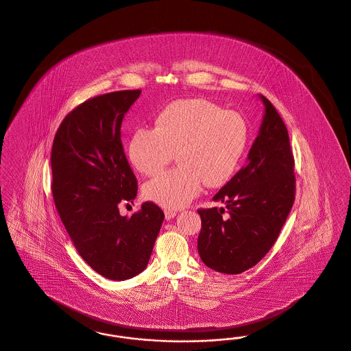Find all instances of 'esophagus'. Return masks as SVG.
<instances>
[{"label": "esophagus", "instance_id": "esophagus-1", "mask_svg": "<svg viewBox=\"0 0 351 351\" xmlns=\"http://www.w3.org/2000/svg\"><path fill=\"white\" fill-rule=\"evenodd\" d=\"M165 217H166L167 220H169V219H173L176 217V213H175V211H172V210H166V211H165Z\"/></svg>", "mask_w": 351, "mask_h": 351}]
</instances>
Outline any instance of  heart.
<instances>
[{"instance_id": "b5f03b06", "label": "heart", "mask_w": 351, "mask_h": 351, "mask_svg": "<svg viewBox=\"0 0 351 351\" xmlns=\"http://www.w3.org/2000/svg\"><path fill=\"white\" fill-rule=\"evenodd\" d=\"M249 141V125L240 112L204 98L169 104L154 128L133 131L127 154L145 176L165 169L173 153L180 167L160 173L144 186L146 199L165 208H182L204 185L218 188L234 175Z\"/></svg>"}]
</instances>
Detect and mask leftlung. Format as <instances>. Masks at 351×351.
<instances>
[{"label":"left lung","mask_w":351,"mask_h":351,"mask_svg":"<svg viewBox=\"0 0 351 351\" xmlns=\"http://www.w3.org/2000/svg\"><path fill=\"white\" fill-rule=\"evenodd\" d=\"M265 115L247 165L218 193L223 207L198 210L202 228L197 249L214 271L237 275L255 266L278 240L295 194L288 130L274 105L258 95Z\"/></svg>","instance_id":"left-lung-1"}]
</instances>
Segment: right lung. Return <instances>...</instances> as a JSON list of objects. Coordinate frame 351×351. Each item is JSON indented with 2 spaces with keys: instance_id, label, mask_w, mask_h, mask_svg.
<instances>
[{
  "instance_id": "1",
  "label": "right lung",
  "mask_w": 351,
  "mask_h": 351,
  "mask_svg": "<svg viewBox=\"0 0 351 351\" xmlns=\"http://www.w3.org/2000/svg\"><path fill=\"white\" fill-rule=\"evenodd\" d=\"M141 90L93 97L61 123L51 147V193L75 249L104 278L141 274L163 223V211L144 202L132 217L119 204L133 201L137 180L123 152L121 121Z\"/></svg>"
}]
</instances>
